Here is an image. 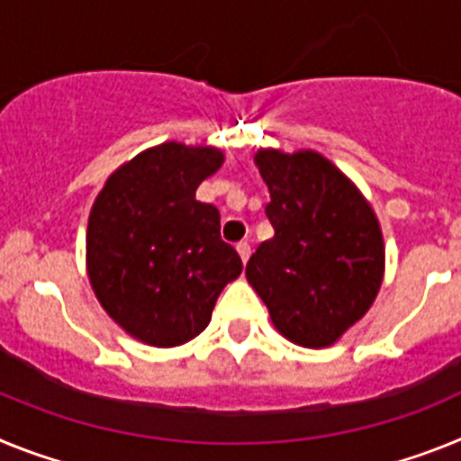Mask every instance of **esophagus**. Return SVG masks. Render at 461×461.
Returning a JSON list of instances; mask_svg holds the SVG:
<instances>
[{"label": "esophagus", "instance_id": "obj_1", "mask_svg": "<svg viewBox=\"0 0 461 461\" xmlns=\"http://www.w3.org/2000/svg\"><path fill=\"white\" fill-rule=\"evenodd\" d=\"M236 253H239V258H241V262L246 264L248 258H250V243H248V241L236 243Z\"/></svg>", "mask_w": 461, "mask_h": 461}]
</instances>
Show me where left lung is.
Segmentation results:
<instances>
[{
    "label": "left lung",
    "instance_id": "left-lung-1",
    "mask_svg": "<svg viewBox=\"0 0 461 461\" xmlns=\"http://www.w3.org/2000/svg\"><path fill=\"white\" fill-rule=\"evenodd\" d=\"M255 162L269 185L267 218L276 234L248 259V283L285 339L331 346L380 290L378 220L357 187L313 150H259Z\"/></svg>",
    "mask_w": 461,
    "mask_h": 461
}]
</instances>
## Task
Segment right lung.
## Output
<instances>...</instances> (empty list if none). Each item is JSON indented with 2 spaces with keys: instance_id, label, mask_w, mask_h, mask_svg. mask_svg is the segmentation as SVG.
Masks as SVG:
<instances>
[{
  "instance_id": "obj_1",
  "label": "right lung",
  "mask_w": 461,
  "mask_h": 461,
  "mask_svg": "<svg viewBox=\"0 0 461 461\" xmlns=\"http://www.w3.org/2000/svg\"><path fill=\"white\" fill-rule=\"evenodd\" d=\"M220 164L215 148L162 143L120 167L92 206V290L148 346H181L202 334L222 287L243 269L220 239L218 208L194 197Z\"/></svg>"
}]
</instances>
